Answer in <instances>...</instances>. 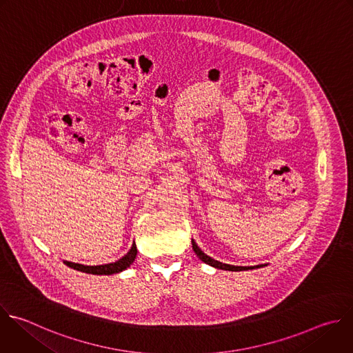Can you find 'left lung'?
I'll return each mask as SVG.
<instances>
[{"instance_id": "8db88e82", "label": "left lung", "mask_w": 353, "mask_h": 353, "mask_svg": "<svg viewBox=\"0 0 353 353\" xmlns=\"http://www.w3.org/2000/svg\"><path fill=\"white\" fill-rule=\"evenodd\" d=\"M192 243V250H194V252H195V255L202 261V262H205L206 265H210V266H213V268H216V269H221V270H230V272H241V270H250V269H255V266H234V265H225V263H221V262H217V261H214V259H212L210 256H208V255H205L199 248H198V245L195 244V241L192 240L191 241ZM261 266H263V265H258L256 268H261Z\"/></svg>"}]
</instances>
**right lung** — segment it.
<instances>
[{"instance_id":"right-lung-1","label":"right lung","mask_w":353,"mask_h":353,"mask_svg":"<svg viewBox=\"0 0 353 353\" xmlns=\"http://www.w3.org/2000/svg\"><path fill=\"white\" fill-rule=\"evenodd\" d=\"M137 256V247L136 243L133 244L132 250L119 261H116L113 263H106V265H99V266H84L80 263H73V262H65L66 266L83 272V273H88V274H114V273H119L123 272L125 269H128L136 259Z\"/></svg>"}]
</instances>
